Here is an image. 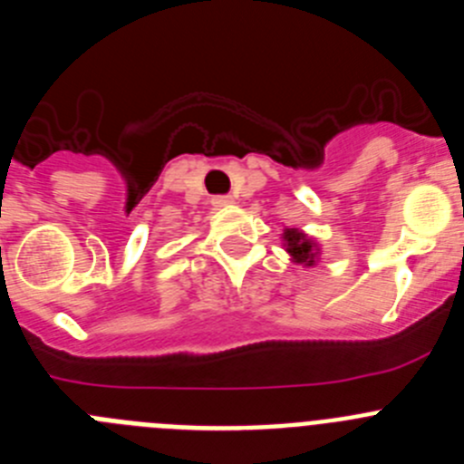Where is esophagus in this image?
<instances>
[{
    "label": "esophagus",
    "mask_w": 464,
    "mask_h": 464,
    "mask_svg": "<svg viewBox=\"0 0 464 464\" xmlns=\"http://www.w3.org/2000/svg\"><path fill=\"white\" fill-rule=\"evenodd\" d=\"M211 204L216 208H223V207H229V204H235V199H232V197H229V195H216L211 199Z\"/></svg>",
    "instance_id": "34e87169"
}]
</instances>
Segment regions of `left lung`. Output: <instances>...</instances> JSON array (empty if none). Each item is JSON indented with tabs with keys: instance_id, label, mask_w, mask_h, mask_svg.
I'll return each instance as SVG.
<instances>
[{
	"instance_id": "left-lung-1",
	"label": "left lung",
	"mask_w": 464,
	"mask_h": 464,
	"mask_svg": "<svg viewBox=\"0 0 464 464\" xmlns=\"http://www.w3.org/2000/svg\"><path fill=\"white\" fill-rule=\"evenodd\" d=\"M283 239H285V246H288V253L302 265H314L315 262V248L306 235H302L299 229H285L283 232Z\"/></svg>"
}]
</instances>
